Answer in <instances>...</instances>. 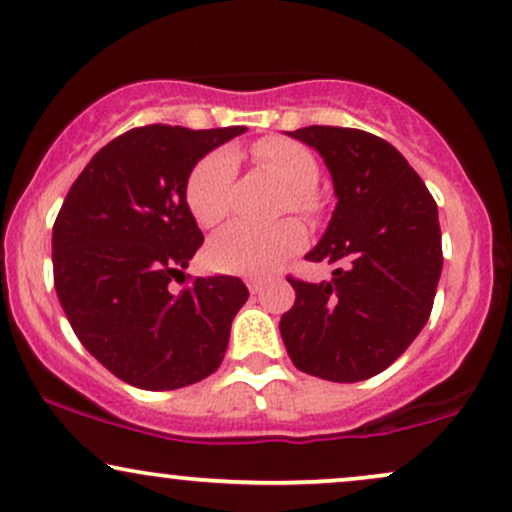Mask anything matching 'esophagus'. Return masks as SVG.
I'll list each match as a JSON object with an SVG mask.
<instances>
[{"label": "esophagus", "instance_id": "1", "mask_svg": "<svg viewBox=\"0 0 512 512\" xmlns=\"http://www.w3.org/2000/svg\"><path fill=\"white\" fill-rule=\"evenodd\" d=\"M245 283H248V288H250V293H262L264 291V286H267V279H262V276H248V279H245Z\"/></svg>", "mask_w": 512, "mask_h": 512}]
</instances>
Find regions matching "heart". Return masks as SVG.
I'll return each instance as SVG.
<instances>
[{"label": "heart", "mask_w": 512, "mask_h": 512, "mask_svg": "<svg viewBox=\"0 0 512 512\" xmlns=\"http://www.w3.org/2000/svg\"><path fill=\"white\" fill-rule=\"evenodd\" d=\"M252 157L288 188L293 209H315L312 190L319 181V164L307 147L286 138H264L252 147ZM236 176V159L229 150L207 155L190 171L186 202L200 226H217L229 214L231 183ZM307 233L295 219L272 226H255L238 221L226 226L207 245V262L217 272L260 276L274 272L288 255L305 245Z\"/></svg>", "instance_id": "obj_1"}]
</instances>
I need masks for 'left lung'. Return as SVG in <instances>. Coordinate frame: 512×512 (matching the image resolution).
<instances>
[{
	"label": "left lung",
	"instance_id": "obj_1",
	"mask_svg": "<svg viewBox=\"0 0 512 512\" xmlns=\"http://www.w3.org/2000/svg\"><path fill=\"white\" fill-rule=\"evenodd\" d=\"M319 152L336 207L310 262L334 264L329 281H291L283 346L312 377L353 384L384 372L415 341L441 279L439 209L422 178L377 135L338 126L286 133Z\"/></svg>",
	"mask_w": 512,
	"mask_h": 512
}]
</instances>
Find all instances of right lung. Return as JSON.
Wrapping results in <instances>:
<instances>
[{
	"label": "right lung",
	"instance_id": "right-lung-1",
	"mask_svg": "<svg viewBox=\"0 0 512 512\" xmlns=\"http://www.w3.org/2000/svg\"><path fill=\"white\" fill-rule=\"evenodd\" d=\"M245 126H143L104 145L76 178L52 231L54 288L88 353L126 384L171 391L224 360L248 300L238 276L183 274L202 245L186 202L190 171Z\"/></svg>",
	"mask_w": 512,
	"mask_h": 512
}]
</instances>
